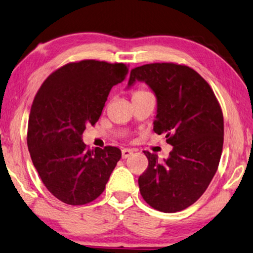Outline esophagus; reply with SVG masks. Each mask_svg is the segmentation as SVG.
Instances as JSON below:
<instances>
[{"label": "esophagus", "mask_w": 253, "mask_h": 253, "mask_svg": "<svg viewBox=\"0 0 253 253\" xmlns=\"http://www.w3.org/2000/svg\"><path fill=\"white\" fill-rule=\"evenodd\" d=\"M131 153H133V150H130V149H123V151H122L123 159H127V158L129 157Z\"/></svg>", "instance_id": "34e87169"}]
</instances>
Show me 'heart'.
Wrapping results in <instances>:
<instances>
[{
    "label": "heart",
    "mask_w": 253,
    "mask_h": 253,
    "mask_svg": "<svg viewBox=\"0 0 253 253\" xmlns=\"http://www.w3.org/2000/svg\"><path fill=\"white\" fill-rule=\"evenodd\" d=\"M137 92H141V90H137Z\"/></svg>",
    "instance_id": "heart-1"
}]
</instances>
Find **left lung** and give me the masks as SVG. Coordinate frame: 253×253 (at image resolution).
<instances>
[{
  "instance_id": "1",
  "label": "left lung",
  "mask_w": 253,
  "mask_h": 253,
  "mask_svg": "<svg viewBox=\"0 0 253 253\" xmlns=\"http://www.w3.org/2000/svg\"><path fill=\"white\" fill-rule=\"evenodd\" d=\"M144 82L157 97L153 130L172 146L164 161L144 151L139 176L143 199L163 212L186 209L205 193L219 165L224 118L214 93L197 71L175 63H150L130 71L127 88Z\"/></svg>"
}]
</instances>
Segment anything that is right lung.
Wrapping results in <instances>:
<instances>
[{
	"mask_svg": "<svg viewBox=\"0 0 253 253\" xmlns=\"http://www.w3.org/2000/svg\"><path fill=\"white\" fill-rule=\"evenodd\" d=\"M127 74L124 63H68L45 79L34 99L27 133L30 158L47 190L67 205H86L100 197L122 158L116 146L87 150L83 133L99 120L112 86Z\"/></svg>",
	"mask_w": 253,
	"mask_h": 253,
	"instance_id": "1",
	"label": "right lung"
}]
</instances>
